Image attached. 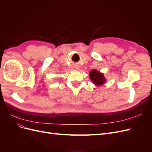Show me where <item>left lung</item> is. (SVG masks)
Here are the masks:
<instances>
[{"mask_svg": "<svg viewBox=\"0 0 152 152\" xmlns=\"http://www.w3.org/2000/svg\"><path fill=\"white\" fill-rule=\"evenodd\" d=\"M89 78L92 82L96 86H103L104 82L107 81L103 73L94 70V69L89 72Z\"/></svg>", "mask_w": 152, "mask_h": 152, "instance_id": "obj_1", "label": "left lung"}]
</instances>
